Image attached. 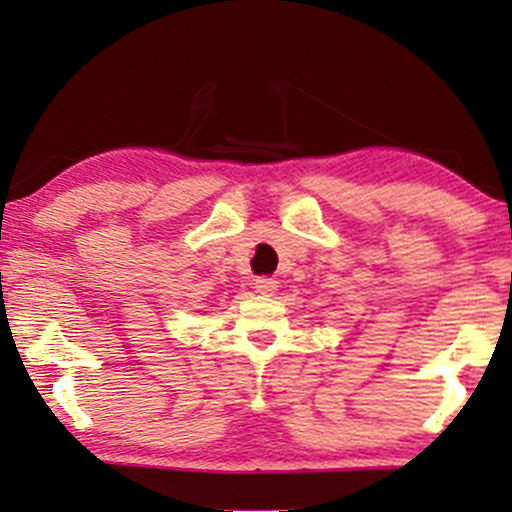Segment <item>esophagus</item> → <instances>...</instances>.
Wrapping results in <instances>:
<instances>
[{
	"instance_id": "1",
	"label": "esophagus",
	"mask_w": 512,
	"mask_h": 512,
	"mask_svg": "<svg viewBox=\"0 0 512 512\" xmlns=\"http://www.w3.org/2000/svg\"><path fill=\"white\" fill-rule=\"evenodd\" d=\"M255 291L262 293V296H274V293L279 291V281L260 276V279H255Z\"/></svg>"
}]
</instances>
